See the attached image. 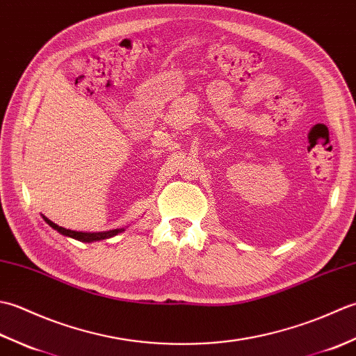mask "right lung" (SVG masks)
<instances>
[{
	"instance_id": "add662e5",
	"label": "right lung",
	"mask_w": 356,
	"mask_h": 356,
	"mask_svg": "<svg viewBox=\"0 0 356 356\" xmlns=\"http://www.w3.org/2000/svg\"><path fill=\"white\" fill-rule=\"evenodd\" d=\"M42 218L45 220V223H49L53 229H56L59 234H63V236L72 237V238L79 240V241H86V243H92V241L115 237V236H118L119 232L125 231L124 228H120V229H110V231H104V232H79V231L65 229V228H63V226H58L56 223H53L51 220H49V218L44 217V216H42Z\"/></svg>"
}]
</instances>
